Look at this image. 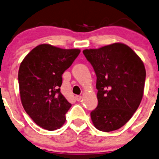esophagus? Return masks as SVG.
<instances>
[{"instance_id": "1", "label": "esophagus", "mask_w": 159, "mask_h": 159, "mask_svg": "<svg viewBox=\"0 0 159 159\" xmlns=\"http://www.w3.org/2000/svg\"><path fill=\"white\" fill-rule=\"evenodd\" d=\"M76 100L78 101V102H80V101H81L82 99V96H76Z\"/></svg>"}]
</instances>
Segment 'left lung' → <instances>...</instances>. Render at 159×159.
Segmentation results:
<instances>
[{
	"label": "left lung",
	"instance_id": "8db88e82",
	"mask_svg": "<svg viewBox=\"0 0 159 159\" xmlns=\"http://www.w3.org/2000/svg\"><path fill=\"white\" fill-rule=\"evenodd\" d=\"M83 53L96 75L98 106L90 113L93 125L106 132L120 129L142 101L146 76L143 62L121 43Z\"/></svg>",
	"mask_w": 159,
	"mask_h": 159
}]
</instances>
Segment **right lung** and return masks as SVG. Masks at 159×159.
Masks as SVG:
<instances>
[{
	"instance_id": "right-lung-1",
	"label": "right lung",
	"mask_w": 159,
	"mask_h": 159,
	"mask_svg": "<svg viewBox=\"0 0 159 159\" xmlns=\"http://www.w3.org/2000/svg\"><path fill=\"white\" fill-rule=\"evenodd\" d=\"M80 50L50 44L37 46L20 63L18 83L23 107L37 125L49 131L60 128L72 105L60 92L62 75Z\"/></svg>"
}]
</instances>
